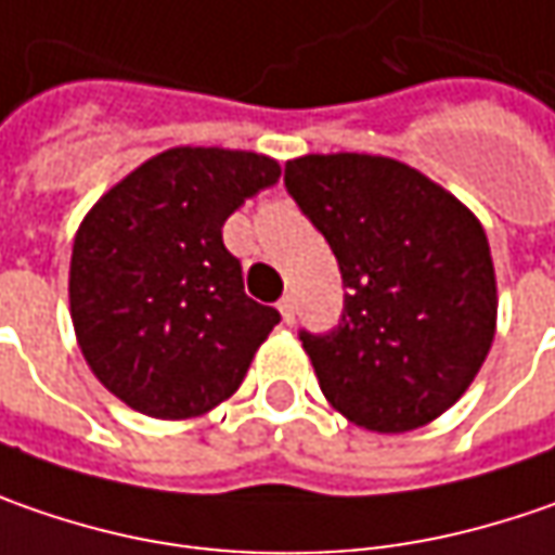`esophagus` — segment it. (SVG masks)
I'll return each instance as SVG.
<instances>
[{
	"mask_svg": "<svg viewBox=\"0 0 555 555\" xmlns=\"http://www.w3.org/2000/svg\"><path fill=\"white\" fill-rule=\"evenodd\" d=\"M279 313H282V323H295V298H292V295H285V298L279 301Z\"/></svg>",
	"mask_w": 555,
	"mask_h": 555,
	"instance_id": "1",
	"label": "esophagus"
}]
</instances>
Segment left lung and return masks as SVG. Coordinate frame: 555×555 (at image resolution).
I'll return each instance as SVG.
<instances>
[{
  "instance_id": "8db88e82",
  "label": "left lung",
  "mask_w": 555,
  "mask_h": 555,
  "mask_svg": "<svg viewBox=\"0 0 555 555\" xmlns=\"http://www.w3.org/2000/svg\"><path fill=\"white\" fill-rule=\"evenodd\" d=\"M285 185L348 288L338 328L301 335L328 406L378 435L435 422L494 341L496 276L481 220L385 155L292 157Z\"/></svg>"
}]
</instances>
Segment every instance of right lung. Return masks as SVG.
<instances>
[{
    "label": "right lung",
    "mask_w": 555,
    "mask_h": 555,
    "mask_svg": "<svg viewBox=\"0 0 555 555\" xmlns=\"http://www.w3.org/2000/svg\"><path fill=\"white\" fill-rule=\"evenodd\" d=\"M282 177L276 157L177 145L86 210L70 251V323L92 375L152 420L230 400L279 323L251 301L223 223Z\"/></svg>",
    "instance_id": "obj_1"
}]
</instances>
